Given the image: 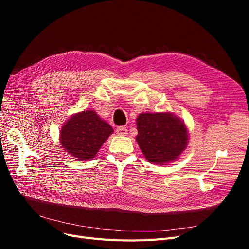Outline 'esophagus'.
<instances>
[{
  "label": "esophagus",
  "mask_w": 249,
  "mask_h": 249,
  "mask_svg": "<svg viewBox=\"0 0 249 249\" xmlns=\"http://www.w3.org/2000/svg\"><path fill=\"white\" fill-rule=\"evenodd\" d=\"M116 134L118 135V136H125V135L127 134V129L124 126H119L116 129Z\"/></svg>",
  "instance_id": "obj_1"
}]
</instances>
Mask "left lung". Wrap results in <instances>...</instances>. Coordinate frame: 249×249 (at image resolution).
<instances>
[{
    "label": "left lung",
    "mask_w": 249,
    "mask_h": 249,
    "mask_svg": "<svg viewBox=\"0 0 249 249\" xmlns=\"http://www.w3.org/2000/svg\"><path fill=\"white\" fill-rule=\"evenodd\" d=\"M136 124V141L149 163H170L187 147L189 140L187 126L182 119L170 112L141 113Z\"/></svg>",
    "instance_id": "left-lung-1"
}]
</instances>
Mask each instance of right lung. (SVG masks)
<instances>
[{"label":"right lung","instance_id":"add662e5","mask_svg":"<svg viewBox=\"0 0 249 249\" xmlns=\"http://www.w3.org/2000/svg\"><path fill=\"white\" fill-rule=\"evenodd\" d=\"M114 132L112 126L103 120L93 110L73 114L60 131V143L77 160L92 159L105 141Z\"/></svg>","mask_w":249,"mask_h":249}]
</instances>
